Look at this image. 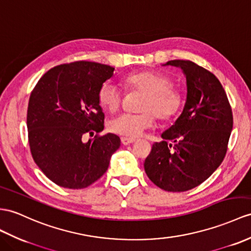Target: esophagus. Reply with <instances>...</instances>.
<instances>
[{
    "instance_id": "34e87169",
    "label": "esophagus",
    "mask_w": 251,
    "mask_h": 251,
    "mask_svg": "<svg viewBox=\"0 0 251 251\" xmlns=\"http://www.w3.org/2000/svg\"><path fill=\"white\" fill-rule=\"evenodd\" d=\"M135 138H130V137H121V143H122V145H125V146H126V145H130V144H133V143H135Z\"/></svg>"
}]
</instances>
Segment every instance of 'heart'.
I'll list each match as a JSON object with an SVG mask.
<instances>
[{
	"mask_svg": "<svg viewBox=\"0 0 251 251\" xmlns=\"http://www.w3.org/2000/svg\"><path fill=\"white\" fill-rule=\"evenodd\" d=\"M126 86L138 90L144 96L137 114L124 113L108 122V129L118 135L136 137L154 124V115L161 120H168L180 112L183 99L178 90L173 88L172 79L154 71H142L125 77ZM122 94L111 81L103 83L98 90V101L107 112L117 111L121 104Z\"/></svg>",
	"mask_w": 251,
	"mask_h": 251,
	"instance_id": "obj_1",
	"label": "heart"
}]
</instances>
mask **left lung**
Instances as JSON below:
<instances>
[{"mask_svg":"<svg viewBox=\"0 0 251 251\" xmlns=\"http://www.w3.org/2000/svg\"><path fill=\"white\" fill-rule=\"evenodd\" d=\"M163 66L182 70L186 99L175 124L162 133V142L152 145L144 167L164 191L185 192L201 184L222 164L233 117L223 85L213 73L191 60L174 59Z\"/></svg>","mask_w":251,"mask_h":251,"instance_id":"left-lung-1","label":"left lung"}]
</instances>
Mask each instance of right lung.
Listing matches in <instances>:
<instances>
[{
    "label": "right lung",
    "instance_id": "add662e5",
    "mask_svg": "<svg viewBox=\"0 0 251 251\" xmlns=\"http://www.w3.org/2000/svg\"><path fill=\"white\" fill-rule=\"evenodd\" d=\"M114 71L93 62L59 65L45 73L30 94L26 118L30 152L55 184L71 189L93 184L120 147V138L112 133L84 142L85 135L104 129L98 90Z\"/></svg>",
    "mask_w": 251,
    "mask_h": 251
}]
</instances>
